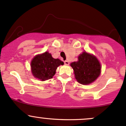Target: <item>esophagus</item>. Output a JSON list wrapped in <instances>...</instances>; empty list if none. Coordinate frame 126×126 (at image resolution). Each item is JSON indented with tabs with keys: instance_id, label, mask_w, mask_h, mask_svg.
Masks as SVG:
<instances>
[{
	"instance_id": "34e87169",
	"label": "esophagus",
	"mask_w": 126,
	"mask_h": 126,
	"mask_svg": "<svg viewBox=\"0 0 126 126\" xmlns=\"http://www.w3.org/2000/svg\"><path fill=\"white\" fill-rule=\"evenodd\" d=\"M64 64H66V65H68V64H69V62H68V61H67V60H65V61H64Z\"/></svg>"
}]
</instances>
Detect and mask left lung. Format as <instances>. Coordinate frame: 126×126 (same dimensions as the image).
I'll use <instances>...</instances> for the list:
<instances>
[{
  "instance_id": "1",
  "label": "left lung",
  "mask_w": 126,
  "mask_h": 126,
  "mask_svg": "<svg viewBox=\"0 0 126 126\" xmlns=\"http://www.w3.org/2000/svg\"><path fill=\"white\" fill-rule=\"evenodd\" d=\"M77 62L71 64L74 71L75 77L80 84H90L101 73L99 62L96 57L85 52L79 56Z\"/></svg>"
}]
</instances>
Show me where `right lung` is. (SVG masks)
<instances>
[{
    "label": "right lung",
    "mask_w": 126,
    "mask_h": 126,
    "mask_svg": "<svg viewBox=\"0 0 126 126\" xmlns=\"http://www.w3.org/2000/svg\"><path fill=\"white\" fill-rule=\"evenodd\" d=\"M64 64L58 58H52L48 52L35 56L31 62L32 72L35 77L41 80L50 79L56 72L57 67Z\"/></svg>",
    "instance_id": "obj_1"
}]
</instances>
